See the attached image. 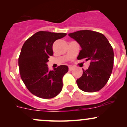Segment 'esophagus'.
Masks as SVG:
<instances>
[{"label": "esophagus", "instance_id": "esophagus-1", "mask_svg": "<svg viewBox=\"0 0 127 127\" xmlns=\"http://www.w3.org/2000/svg\"><path fill=\"white\" fill-rule=\"evenodd\" d=\"M73 68H74V67H72V66H70L69 67H68V70H69L70 71H72V70H73Z\"/></svg>", "mask_w": 127, "mask_h": 127}]
</instances>
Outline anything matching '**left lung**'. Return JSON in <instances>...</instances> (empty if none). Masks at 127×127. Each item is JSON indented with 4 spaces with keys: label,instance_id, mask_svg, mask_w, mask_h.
I'll use <instances>...</instances> for the list:
<instances>
[{
    "label": "left lung",
    "instance_id": "1",
    "mask_svg": "<svg viewBox=\"0 0 127 127\" xmlns=\"http://www.w3.org/2000/svg\"><path fill=\"white\" fill-rule=\"evenodd\" d=\"M81 49L78 60H90V67L83 69L82 76L77 79L79 88L87 93L98 91L104 87L113 69L114 53L107 38L98 32L85 30L69 33Z\"/></svg>",
    "mask_w": 127,
    "mask_h": 127
}]
</instances>
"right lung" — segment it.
I'll list each match as a JSON object with an SVG mask.
<instances>
[{"label":"right lung","mask_w":127,"mask_h":127,"mask_svg":"<svg viewBox=\"0 0 127 127\" xmlns=\"http://www.w3.org/2000/svg\"><path fill=\"white\" fill-rule=\"evenodd\" d=\"M64 33L40 31L24 42L18 58L21 78L29 91L42 98H52L62 91L63 77L67 73V65L49 70L47 63L53 55L52 45Z\"/></svg>","instance_id":"obj_1"}]
</instances>
